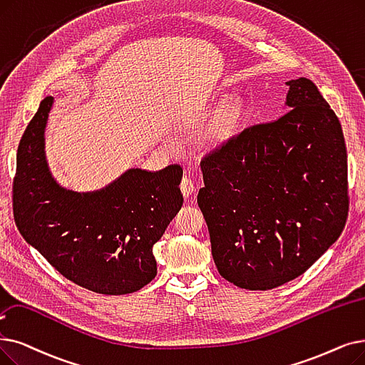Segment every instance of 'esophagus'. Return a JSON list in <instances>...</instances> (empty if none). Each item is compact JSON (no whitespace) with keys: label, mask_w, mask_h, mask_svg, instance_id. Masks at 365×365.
Wrapping results in <instances>:
<instances>
[{"label":"esophagus","mask_w":365,"mask_h":365,"mask_svg":"<svg viewBox=\"0 0 365 365\" xmlns=\"http://www.w3.org/2000/svg\"><path fill=\"white\" fill-rule=\"evenodd\" d=\"M194 189H195V185H194V182L189 179V178H183L182 179V182H180V191H182V194H183V197L185 198H187L189 195H192V192H194Z\"/></svg>","instance_id":"34e87169"}]
</instances>
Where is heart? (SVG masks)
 Returning <instances> with one entry per match:
<instances>
[{"label":"heart","mask_w":365,"mask_h":365,"mask_svg":"<svg viewBox=\"0 0 365 365\" xmlns=\"http://www.w3.org/2000/svg\"><path fill=\"white\" fill-rule=\"evenodd\" d=\"M243 116V103L240 98H230L217 110L207 131L204 134V145L215 148L227 141L237 130Z\"/></svg>","instance_id":"1"}]
</instances>
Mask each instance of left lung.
I'll return each instance as SVG.
<instances>
[{
	"instance_id": "1",
	"label": "left lung",
	"mask_w": 365,
	"mask_h": 365,
	"mask_svg": "<svg viewBox=\"0 0 365 365\" xmlns=\"http://www.w3.org/2000/svg\"><path fill=\"white\" fill-rule=\"evenodd\" d=\"M287 85L288 112L201 160L198 205L217 272L250 291L303 274L339 239L349 209L339 118L309 78Z\"/></svg>"
}]
</instances>
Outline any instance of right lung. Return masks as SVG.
Segmentation results:
<instances>
[{
  "mask_svg": "<svg viewBox=\"0 0 365 365\" xmlns=\"http://www.w3.org/2000/svg\"><path fill=\"white\" fill-rule=\"evenodd\" d=\"M53 104L46 97L16 156L13 215L24 239L55 270L85 289L131 294L155 279L153 245L180 210V165L131 168L93 192L62 187L46 161L44 130Z\"/></svg>",
  "mask_w": 365,
  "mask_h": 365,
  "instance_id": "1",
  "label": "right lung"
}]
</instances>
